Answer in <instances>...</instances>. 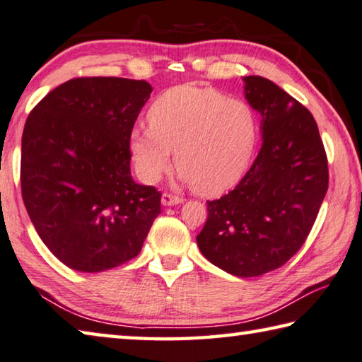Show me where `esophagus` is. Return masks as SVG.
<instances>
[{
  "label": "esophagus",
  "instance_id": "34e87169",
  "mask_svg": "<svg viewBox=\"0 0 362 362\" xmlns=\"http://www.w3.org/2000/svg\"><path fill=\"white\" fill-rule=\"evenodd\" d=\"M182 202V199L181 197H177V195H173V194H168V192H165V194H162V205L163 206H171V205H177V204H181Z\"/></svg>",
  "mask_w": 362,
  "mask_h": 362
}]
</instances>
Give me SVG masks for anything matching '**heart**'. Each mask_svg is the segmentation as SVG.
<instances>
[{
  "instance_id": "b5f03b06",
  "label": "heart",
  "mask_w": 362,
  "mask_h": 362,
  "mask_svg": "<svg viewBox=\"0 0 362 362\" xmlns=\"http://www.w3.org/2000/svg\"><path fill=\"white\" fill-rule=\"evenodd\" d=\"M148 122L130 135L138 175L146 182H157L175 151L180 177L202 195L235 186L248 170L259 139L255 110L211 87L171 88L151 105Z\"/></svg>"
}]
</instances>
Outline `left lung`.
I'll return each instance as SVG.
<instances>
[{"mask_svg":"<svg viewBox=\"0 0 362 362\" xmlns=\"http://www.w3.org/2000/svg\"><path fill=\"white\" fill-rule=\"evenodd\" d=\"M243 81L246 100L262 116V148L233 191L206 202L197 245L216 267L250 278L281 267L305 243L329 170L312 112L269 79Z\"/></svg>","mask_w":362,"mask_h":362,"instance_id":"left-lung-1","label":"left lung"}]
</instances>
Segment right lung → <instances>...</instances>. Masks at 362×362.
<instances>
[{
	"instance_id": "add662e5",
	"label": "right lung",
	"mask_w": 362,
	"mask_h": 362,
	"mask_svg": "<svg viewBox=\"0 0 362 362\" xmlns=\"http://www.w3.org/2000/svg\"><path fill=\"white\" fill-rule=\"evenodd\" d=\"M152 87L74 78L25 122L22 199L37 235L66 267L103 272L136 257L162 194L130 175V135Z\"/></svg>"
}]
</instances>
